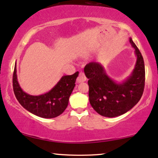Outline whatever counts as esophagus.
<instances>
[{
  "label": "esophagus",
  "mask_w": 158,
  "mask_h": 158,
  "mask_svg": "<svg viewBox=\"0 0 158 158\" xmlns=\"http://www.w3.org/2000/svg\"><path fill=\"white\" fill-rule=\"evenodd\" d=\"M87 78L85 77V73H83V72H80L79 73V77L77 78V82L80 83V82H83V81H86Z\"/></svg>",
  "instance_id": "obj_1"
}]
</instances>
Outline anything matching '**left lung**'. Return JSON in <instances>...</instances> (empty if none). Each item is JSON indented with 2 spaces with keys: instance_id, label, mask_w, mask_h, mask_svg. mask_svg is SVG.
<instances>
[{
  "instance_id": "8db88e82",
  "label": "left lung",
  "mask_w": 158,
  "mask_h": 158,
  "mask_svg": "<svg viewBox=\"0 0 158 158\" xmlns=\"http://www.w3.org/2000/svg\"><path fill=\"white\" fill-rule=\"evenodd\" d=\"M137 61L126 81L117 83L107 75L102 64L91 61L85 65V74L88 79L89 101L92 108L103 117H115L126 113L139 102L145 86V65L140 51L132 41Z\"/></svg>"
}]
</instances>
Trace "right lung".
<instances>
[{
  "label": "right lung",
  "mask_w": 158,
  "mask_h": 158,
  "mask_svg": "<svg viewBox=\"0 0 158 158\" xmlns=\"http://www.w3.org/2000/svg\"><path fill=\"white\" fill-rule=\"evenodd\" d=\"M78 76V71L73 75L64 76L48 93L32 96L25 93L20 87L15 66L12 77L14 94L20 104L30 113L42 118H54L66 109Z\"/></svg>",
  "instance_id": "1"
}]
</instances>
